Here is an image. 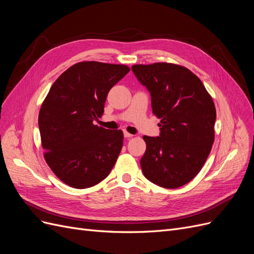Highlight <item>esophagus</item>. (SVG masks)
<instances>
[{"mask_svg":"<svg viewBox=\"0 0 254 254\" xmlns=\"http://www.w3.org/2000/svg\"><path fill=\"white\" fill-rule=\"evenodd\" d=\"M124 136L126 137V139H128V137H131V136H132V134H131V133H129V132H127V131H124Z\"/></svg>","mask_w":254,"mask_h":254,"instance_id":"obj_1","label":"esophagus"}]
</instances>
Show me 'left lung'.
<instances>
[{
	"label": "left lung",
	"instance_id": "obj_1",
	"mask_svg": "<svg viewBox=\"0 0 254 254\" xmlns=\"http://www.w3.org/2000/svg\"><path fill=\"white\" fill-rule=\"evenodd\" d=\"M131 70L149 91L152 113L161 120L159 136H143L142 172L159 187L180 188L195 178L210 155L216 120L213 99L182 65L157 63Z\"/></svg>",
	"mask_w": 254,
	"mask_h": 254
}]
</instances>
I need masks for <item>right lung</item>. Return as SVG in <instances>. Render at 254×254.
<instances>
[{
	"label": "right lung",
	"instance_id": "obj_1",
	"mask_svg": "<svg viewBox=\"0 0 254 254\" xmlns=\"http://www.w3.org/2000/svg\"><path fill=\"white\" fill-rule=\"evenodd\" d=\"M124 64L82 61L53 83L39 112L44 159L67 186L87 189L103 181L123 147L122 130L94 125L107 95L129 72Z\"/></svg>",
	"mask_w": 254,
	"mask_h": 254
}]
</instances>
